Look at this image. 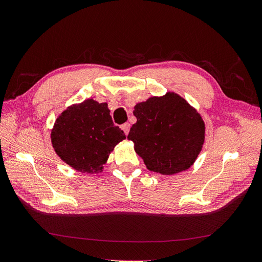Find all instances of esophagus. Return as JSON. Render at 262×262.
<instances>
[{
	"instance_id": "obj_1",
	"label": "esophagus",
	"mask_w": 262,
	"mask_h": 262,
	"mask_svg": "<svg viewBox=\"0 0 262 262\" xmlns=\"http://www.w3.org/2000/svg\"><path fill=\"white\" fill-rule=\"evenodd\" d=\"M121 128H122V130H123V132L125 133V136H128V133H129V131H130V123H123L122 125H121Z\"/></svg>"
}]
</instances>
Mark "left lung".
Masks as SVG:
<instances>
[{
	"label": "left lung",
	"mask_w": 262,
	"mask_h": 262,
	"mask_svg": "<svg viewBox=\"0 0 262 262\" xmlns=\"http://www.w3.org/2000/svg\"><path fill=\"white\" fill-rule=\"evenodd\" d=\"M137 117L128 134L146 167L163 175L188 169L201 152L204 122L179 95L150 97L134 107Z\"/></svg>",
	"instance_id": "1"
}]
</instances>
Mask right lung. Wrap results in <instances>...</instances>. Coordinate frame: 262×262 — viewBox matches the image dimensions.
Listing matches in <instances>:
<instances>
[{
	"instance_id": "add662e5",
	"label": "right lung",
	"mask_w": 262,
	"mask_h": 262,
	"mask_svg": "<svg viewBox=\"0 0 262 262\" xmlns=\"http://www.w3.org/2000/svg\"><path fill=\"white\" fill-rule=\"evenodd\" d=\"M109 113L106 102L93 99L64 110L51 132L53 148L61 160L78 171H101L109 153L125 139Z\"/></svg>"
}]
</instances>
